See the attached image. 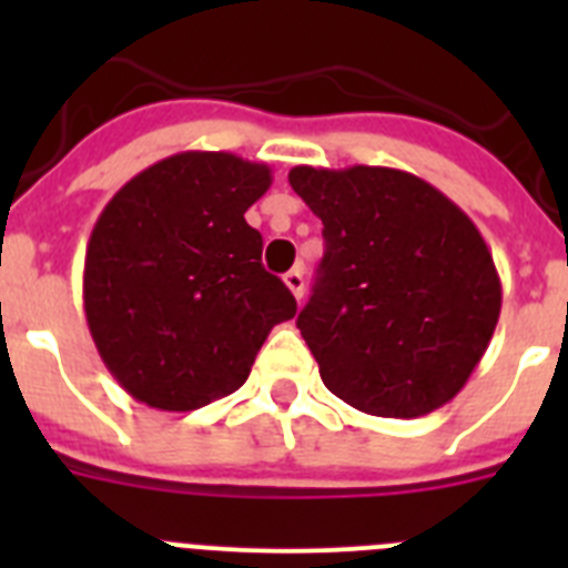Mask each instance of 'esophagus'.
Wrapping results in <instances>:
<instances>
[{"mask_svg":"<svg viewBox=\"0 0 568 568\" xmlns=\"http://www.w3.org/2000/svg\"><path fill=\"white\" fill-rule=\"evenodd\" d=\"M284 284L290 287V293L295 295V298H301L304 295V270L301 267H293L287 275H284Z\"/></svg>","mask_w":568,"mask_h":568,"instance_id":"obj_1","label":"esophagus"}]
</instances>
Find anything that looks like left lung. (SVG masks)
<instances>
[{
    "instance_id": "1",
    "label": "left lung",
    "mask_w": 568,
    "mask_h": 568,
    "mask_svg": "<svg viewBox=\"0 0 568 568\" xmlns=\"http://www.w3.org/2000/svg\"><path fill=\"white\" fill-rule=\"evenodd\" d=\"M324 224V258L298 329L329 393L378 418H420L455 398L500 315L484 235L413 173L355 164L290 170Z\"/></svg>"
}]
</instances>
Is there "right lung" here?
Segmentation results:
<instances>
[{
    "mask_svg": "<svg viewBox=\"0 0 568 568\" xmlns=\"http://www.w3.org/2000/svg\"><path fill=\"white\" fill-rule=\"evenodd\" d=\"M267 164L187 150L133 175L84 255V315L99 355L135 400L190 413L235 393L295 298L261 264L244 219Z\"/></svg>",
    "mask_w": 568,
    "mask_h": 568,
    "instance_id": "obj_1",
    "label": "right lung"
}]
</instances>
